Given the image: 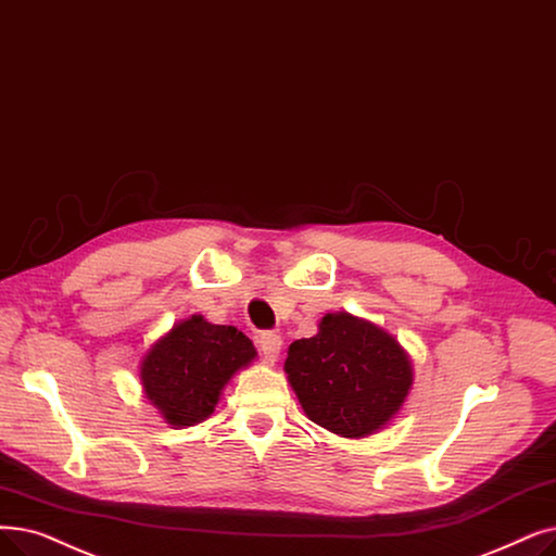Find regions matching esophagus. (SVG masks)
Instances as JSON below:
<instances>
[{
    "instance_id": "obj_1",
    "label": "esophagus",
    "mask_w": 556,
    "mask_h": 556,
    "mask_svg": "<svg viewBox=\"0 0 556 556\" xmlns=\"http://www.w3.org/2000/svg\"><path fill=\"white\" fill-rule=\"evenodd\" d=\"M258 348H261V352L265 356H268L270 361H275L279 356V352H281V336L275 333V331H263L258 336Z\"/></svg>"
}]
</instances>
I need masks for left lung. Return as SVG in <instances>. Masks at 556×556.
<instances>
[{
	"mask_svg": "<svg viewBox=\"0 0 556 556\" xmlns=\"http://www.w3.org/2000/svg\"><path fill=\"white\" fill-rule=\"evenodd\" d=\"M283 370L308 420L345 439L389 425L414 383L395 338L350 313H327L316 336L291 343Z\"/></svg>",
	"mask_w": 556,
	"mask_h": 556,
	"instance_id": "left-lung-1",
	"label": "left lung"
}]
</instances>
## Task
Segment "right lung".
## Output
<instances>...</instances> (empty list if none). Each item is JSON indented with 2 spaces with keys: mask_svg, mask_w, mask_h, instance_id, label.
<instances>
[{
  "mask_svg": "<svg viewBox=\"0 0 556 556\" xmlns=\"http://www.w3.org/2000/svg\"><path fill=\"white\" fill-rule=\"evenodd\" d=\"M254 356L243 331L190 316L144 354L140 381L167 422L192 427L215 412L227 381Z\"/></svg>",
  "mask_w": 556,
  "mask_h": 556,
  "instance_id": "1",
  "label": "right lung"
}]
</instances>
